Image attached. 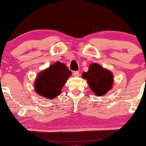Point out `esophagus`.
Wrapping results in <instances>:
<instances>
[{
  "label": "esophagus",
  "mask_w": 146,
  "mask_h": 146,
  "mask_svg": "<svg viewBox=\"0 0 146 146\" xmlns=\"http://www.w3.org/2000/svg\"><path fill=\"white\" fill-rule=\"evenodd\" d=\"M73 76H75V77H79L80 76V73H79L78 71H74L73 73Z\"/></svg>",
  "instance_id": "34e87169"
}]
</instances>
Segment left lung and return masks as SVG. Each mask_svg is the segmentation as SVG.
Returning <instances> with one entry per match:
<instances>
[{
    "label": "left lung",
    "instance_id": "left-lung-1",
    "mask_svg": "<svg viewBox=\"0 0 146 146\" xmlns=\"http://www.w3.org/2000/svg\"><path fill=\"white\" fill-rule=\"evenodd\" d=\"M82 76L87 80L91 90L96 96L104 95L112 89L113 74L110 70L103 68L97 63H92L89 66L88 71L82 73Z\"/></svg>",
    "mask_w": 146,
    "mask_h": 146
}]
</instances>
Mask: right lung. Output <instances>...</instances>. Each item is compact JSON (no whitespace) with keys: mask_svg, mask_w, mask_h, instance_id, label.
I'll return each mask as SVG.
<instances>
[{"mask_svg":"<svg viewBox=\"0 0 146 146\" xmlns=\"http://www.w3.org/2000/svg\"><path fill=\"white\" fill-rule=\"evenodd\" d=\"M71 71L65 64L56 62L38 73L35 81V90L38 95L47 99H54L60 94Z\"/></svg>","mask_w":146,"mask_h":146,"instance_id":"1","label":"right lung"}]
</instances>
